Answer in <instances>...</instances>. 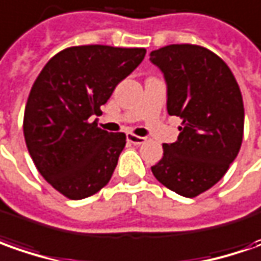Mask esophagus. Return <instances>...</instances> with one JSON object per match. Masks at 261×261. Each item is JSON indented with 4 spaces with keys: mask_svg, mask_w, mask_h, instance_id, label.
<instances>
[{
    "mask_svg": "<svg viewBox=\"0 0 261 261\" xmlns=\"http://www.w3.org/2000/svg\"><path fill=\"white\" fill-rule=\"evenodd\" d=\"M127 140L130 141L131 144H136V146H140V144H144L146 143V137H140V136H136L133 133H128L127 134Z\"/></svg>",
    "mask_w": 261,
    "mask_h": 261,
    "instance_id": "obj_1",
    "label": "esophagus"
}]
</instances>
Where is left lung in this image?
<instances>
[{
  "label": "left lung",
  "instance_id": "1",
  "mask_svg": "<svg viewBox=\"0 0 261 261\" xmlns=\"http://www.w3.org/2000/svg\"><path fill=\"white\" fill-rule=\"evenodd\" d=\"M150 60L165 75L167 113L182 120L175 143L151 166L167 189L186 198L208 191L237 158L244 131V105L236 77L214 51L196 44H169Z\"/></svg>",
  "mask_w": 261,
  "mask_h": 261
}]
</instances>
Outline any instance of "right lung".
Here are the masks:
<instances>
[{
  "label": "right lung",
  "instance_id": "add662e5",
  "mask_svg": "<svg viewBox=\"0 0 261 261\" xmlns=\"http://www.w3.org/2000/svg\"><path fill=\"white\" fill-rule=\"evenodd\" d=\"M146 56L143 47L102 44L59 51L34 81L24 110V139L40 175L69 199L110 182L125 146L124 133L98 127L94 115Z\"/></svg>",
  "mask_w": 261,
  "mask_h": 261
}]
</instances>
